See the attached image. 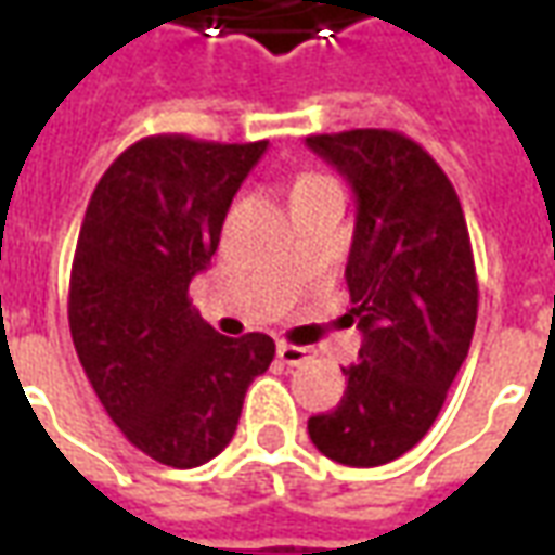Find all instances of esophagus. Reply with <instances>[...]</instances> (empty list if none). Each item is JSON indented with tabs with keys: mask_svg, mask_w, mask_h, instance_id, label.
<instances>
[{
	"mask_svg": "<svg viewBox=\"0 0 555 555\" xmlns=\"http://www.w3.org/2000/svg\"><path fill=\"white\" fill-rule=\"evenodd\" d=\"M276 353L285 365H302V362L312 360V350L300 348V345H288V341H279Z\"/></svg>",
	"mask_w": 555,
	"mask_h": 555,
	"instance_id": "esophagus-1",
	"label": "esophagus"
}]
</instances>
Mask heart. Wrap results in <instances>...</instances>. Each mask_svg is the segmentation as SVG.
Segmentation results:
<instances>
[{"label":"heart","mask_w":555,"mask_h":555,"mask_svg":"<svg viewBox=\"0 0 555 555\" xmlns=\"http://www.w3.org/2000/svg\"><path fill=\"white\" fill-rule=\"evenodd\" d=\"M324 186H333V181L326 175H321V171H302V175H297L294 186H291V198L314 193V190H324Z\"/></svg>","instance_id":"b5f03b06"}]
</instances>
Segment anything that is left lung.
Segmentation results:
<instances>
[{"label":"left lung","instance_id":"8db88e82","mask_svg":"<svg viewBox=\"0 0 555 555\" xmlns=\"http://www.w3.org/2000/svg\"><path fill=\"white\" fill-rule=\"evenodd\" d=\"M306 145L336 166L357 195L350 243V314L360 362L341 369L336 410L309 418L330 461L380 466L416 446L440 416L478 314L469 231L452 181L398 130H345Z\"/></svg>","mask_w":555,"mask_h":555}]
</instances>
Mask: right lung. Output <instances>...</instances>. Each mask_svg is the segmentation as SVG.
Listing matches in <instances>:
<instances>
[{
    "instance_id": "obj_1",
    "label": "right lung",
    "mask_w": 555,
    "mask_h": 555,
    "mask_svg": "<svg viewBox=\"0 0 555 555\" xmlns=\"http://www.w3.org/2000/svg\"><path fill=\"white\" fill-rule=\"evenodd\" d=\"M267 142L163 133L118 154L91 193L70 267L74 348L109 418L139 452L190 469L234 437L273 338L219 336L190 302L222 222Z\"/></svg>"
}]
</instances>
